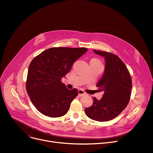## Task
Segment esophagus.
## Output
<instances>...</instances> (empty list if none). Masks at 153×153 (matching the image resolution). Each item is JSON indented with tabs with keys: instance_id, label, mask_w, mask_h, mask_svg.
Masks as SVG:
<instances>
[{
	"instance_id": "34e87169",
	"label": "esophagus",
	"mask_w": 153,
	"mask_h": 153,
	"mask_svg": "<svg viewBox=\"0 0 153 153\" xmlns=\"http://www.w3.org/2000/svg\"><path fill=\"white\" fill-rule=\"evenodd\" d=\"M78 94H79V95L80 96V97L85 95V91H84L83 90H82V89H79V90H78Z\"/></svg>"
}]
</instances>
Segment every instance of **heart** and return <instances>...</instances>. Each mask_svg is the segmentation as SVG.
Wrapping results in <instances>:
<instances>
[{
    "label": "heart",
    "mask_w": 153,
    "mask_h": 153,
    "mask_svg": "<svg viewBox=\"0 0 153 153\" xmlns=\"http://www.w3.org/2000/svg\"><path fill=\"white\" fill-rule=\"evenodd\" d=\"M97 60H98V59H97ZM98 61H99V60H98Z\"/></svg>",
    "instance_id": "heart-1"
}]
</instances>
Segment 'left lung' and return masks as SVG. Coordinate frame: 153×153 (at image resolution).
I'll use <instances>...</instances> for the list:
<instances>
[{
	"label": "left lung",
	"instance_id": "1",
	"mask_svg": "<svg viewBox=\"0 0 153 153\" xmlns=\"http://www.w3.org/2000/svg\"><path fill=\"white\" fill-rule=\"evenodd\" d=\"M105 57V73L97 87L104 91L103 97L94 98L93 105L85 109L86 115L94 120L105 122L113 119L128 104L132 87L129 71L120 58L110 52L94 50Z\"/></svg>",
	"mask_w": 153,
	"mask_h": 153
}]
</instances>
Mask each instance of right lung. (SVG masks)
<instances>
[{"mask_svg": "<svg viewBox=\"0 0 153 153\" xmlns=\"http://www.w3.org/2000/svg\"><path fill=\"white\" fill-rule=\"evenodd\" d=\"M87 50L83 47H53L32 60L26 88L30 101L40 113L50 117H61L68 113L78 90L67 88L62 78Z\"/></svg>", "mask_w": 153, "mask_h": 153, "instance_id": "1", "label": "right lung"}]
</instances>
